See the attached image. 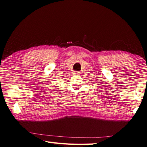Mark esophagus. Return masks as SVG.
I'll return each instance as SVG.
<instances>
[{
    "mask_svg": "<svg viewBox=\"0 0 147 147\" xmlns=\"http://www.w3.org/2000/svg\"><path fill=\"white\" fill-rule=\"evenodd\" d=\"M74 74H79V73H78V72H74Z\"/></svg>",
    "mask_w": 147,
    "mask_h": 147,
    "instance_id": "obj_1",
    "label": "esophagus"
}]
</instances>
